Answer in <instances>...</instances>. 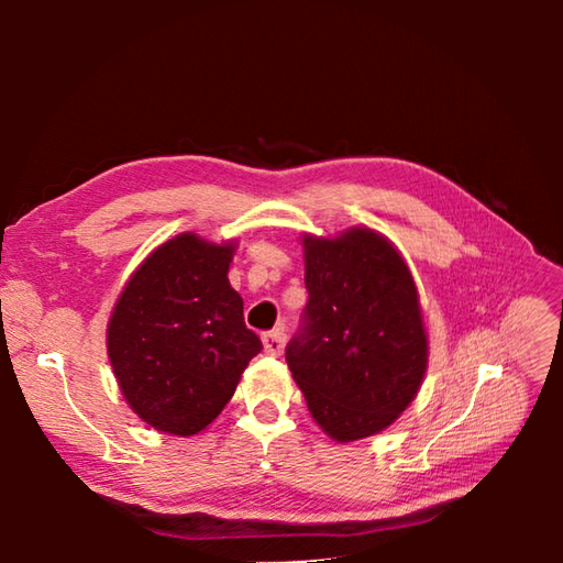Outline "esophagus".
Returning <instances> with one entry per match:
<instances>
[{
	"label": "esophagus",
	"instance_id": "esophagus-1",
	"mask_svg": "<svg viewBox=\"0 0 563 563\" xmlns=\"http://www.w3.org/2000/svg\"><path fill=\"white\" fill-rule=\"evenodd\" d=\"M263 349H266L268 355H280L285 349V331L273 329L268 333H263Z\"/></svg>",
	"mask_w": 563,
	"mask_h": 563
}]
</instances>
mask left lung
Instances as JSON below:
<instances>
[{"label":"left lung","mask_w":563,"mask_h":563,"mask_svg":"<svg viewBox=\"0 0 563 563\" xmlns=\"http://www.w3.org/2000/svg\"><path fill=\"white\" fill-rule=\"evenodd\" d=\"M302 246L309 300L285 361L324 433L339 442L375 435L413 401L428 365L411 271L367 227L305 234Z\"/></svg>","instance_id":"1"}]
</instances>
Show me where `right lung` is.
<instances>
[{
	"instance_id": "add662e5",
	"label": "right lung",
	"mask_w": 563,
	"mask_h": 563,
	"mask_svg": "<svg viewBox=\"0 0 563 563\" xmlns=\"http://www.w3.org/2000/svg\"><path fill=\"white\" fill-rule=\"evenodd\" d=\"M234 244L178 234L142 261L106 329L125 401L162 433L196 435L232 399L261 339L230 285Z\"/></svg>"
}]
</instances>
